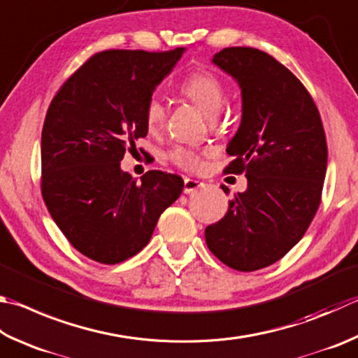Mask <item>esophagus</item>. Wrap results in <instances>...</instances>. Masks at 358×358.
<instances>
[{
	"mask_svg": "<svg viewBox=\"0 0 358 358\" xmlns=\"http://www.w3.org/2000/svg\"><path fill=\"white\" fill-rule=\"evenodd\" d=\"M203 186V183L199 180H192V178H185V187H183V192L185 194H192L194 191H197L199 187Z\"/></svg>",
	"mask_w": 358,
	"mask_h": 358,
	"instance_id": "34e87169",
	"label": "esophagus"
}]
</instances>
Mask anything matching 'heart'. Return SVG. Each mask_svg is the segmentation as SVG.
Returning a JSON list of instances; mask_svg holds the SVG:
<instances>
[{
  "label": "heart",
  "mask_w": 358,
  "mask_h": 358,
  "mask_svg": "<svg viewBox=\"0 0 358 358\" xmlns=\"http://www.w3.org/2000/svg\"><path fill=\"white\" fill-rule=\"evenodd\" d=\"M178 90L194 105H197L206 115L214 117L224 105V84L210 70H197L187 75L180 83ZM166 115V108L158 96H150L144 108V120L150 131H157L162 125ZM167 161L178 166L185 171H196L200 167L201 161L199 155L185 147H173L166 153Z\"/></svg>",
  "instance_id": "b5f03b06"
}]
</instances>
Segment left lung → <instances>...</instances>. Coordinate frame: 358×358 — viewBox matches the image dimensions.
<instances>
[{"label":"left lung","mask_w":358,"mask_h":358,"mask_svg":"<svg viewBox=\"0 0 358 358\" xmlns=\"http://www.w3.org/2000/svg\"><path fill=\"white\" fill-rule=\"evenodd\" d=\"M213 64L241 87V125L224 172H244L247 189L206 227L205 239L229 268L252 272L287 255L313 220L327 171L326 133L308 90L271 55L230 47Z\"/></svg>","instance_id":"left-lung-1"}]
</instances>
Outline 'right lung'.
I'll return each instance as SVG.
<instances>
[{"label":"right lung","mask_w":358,"mask_h":358,"mask_svg":"<svg viewBox=\"0 0 358 358\" xmlns=\"http://www.w3.org/2000/svg\"><path fill=\"white\" fill-rule=\"evenodd\" d=\"M185 48L106 50L57 90L42 129V197L83 255L122 263L150 241L161 213L183 191L175 173L148 171L138 183L120 169L148 128L144 108Z\"/></svg>","instance_id":"add662e5"}]
</instances>
